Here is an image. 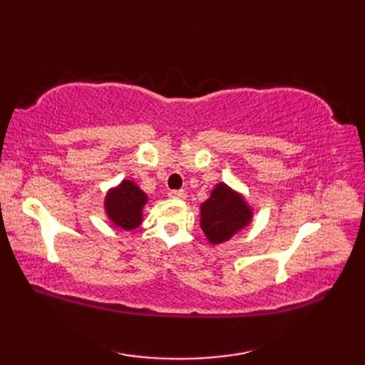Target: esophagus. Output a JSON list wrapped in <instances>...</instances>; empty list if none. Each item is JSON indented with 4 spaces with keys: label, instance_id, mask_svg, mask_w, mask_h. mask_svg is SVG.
Segmentation results:
<instances>
[{
    "label": "esophagus",
    "instance_id": "34e87169",
    "mask_svg": "<svg viewBox=\"0 0 365 365\" xmlns=\"http://www.w3.org/2000/svg\"><path fill=\"white\" fill-rule=\"evenodd\" d=\"M168 196L170 199H185V197H187V191H185V190H173V191H169Z\"/></svg>",
    "mask_w": 365,
    "mask_h": 365
}]
</instances>
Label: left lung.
I'll use <instances>...</instances> for the list:
<instances>
[{"label":"left lung","instance_id":"1","mask_svg":"<svg viewBox=\"0 0 365 365\" xmlns=\"http://www.w3.org/2000/svg\"><path fill=\"white\" fill-rule=\"evenodd\" d=\"M252 220V208L226 183H218L200 205V227L212 245L227 242Z\"/></svg>","mask_w":365,"mask_h":365}]
</instances>
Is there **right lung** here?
I'll list each match as a JSON object with an SVG mask.
<instances>
[{
  "label": "right lung",
  "instance_id": "1",
  "mask_svg": "<svg viewBox=\"0 0 365 365\" xmlns=\"http://www.w3.org/2000/svg\"><path fill=\"white\" fill-rule=\"evenodd\" d=\"M147 204L145 192L135 182L122 180L105 197V212L114 226L133 230L143 222V208Z\"/></svg>",
  "mask_w": 365,
  "mask_h": 365
}]
</instances>
